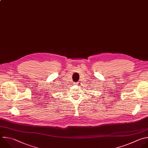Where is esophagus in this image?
<instances>
[{
  "mask_svg": "<svg viewBox=\"0 0 148 148\" xmlns=\"http://www.w3.org/2000/svg\"><path fill=\"white\" fill-rule=\"evenodd\" d=\"M79 83H80V82H78L75 83V84H77V85H78V84H79Z\"/></svg>",
  "mask_w": 148,
  "mask_h": 148,
  "instance_id": "1",
  "label": "esophagus"
}]
</instances>
